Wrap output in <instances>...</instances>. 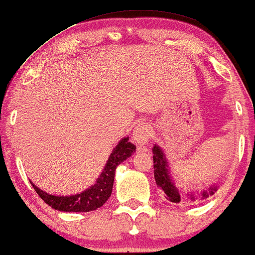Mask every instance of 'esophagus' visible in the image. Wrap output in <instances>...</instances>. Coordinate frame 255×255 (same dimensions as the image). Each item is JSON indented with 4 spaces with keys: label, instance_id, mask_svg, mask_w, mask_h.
Returning a JSON list of instances; mask_svg holds the SVG:
<instances>
[{
    "label": "esophagus",
    "instance_id": "esophagus-1",
    "mask_svg": "<svg viewBox=\"0 0 255 255\" xmlns=\"http://www.w3.org/2000/svg\"><path fill=\"white\" fill-rule=\"evenodd\" d=\"M150 136H151V130L147 125L140 124V125H137L136 128L134 129L133 138H134L135 143L140 144V146L141 144L148 143Z\"/></svg>",
    "mask_w": 255,
    "mask_h": 255
}]
</instances>
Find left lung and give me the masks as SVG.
<instances>
[{
  "instance_id": "left-lung-1",
  "label": "left lung",
  "mask_w": 255,
  "mask_h": 255,
  "mask_svg": "<svg viewBox=\"0 0 255 255\" xmlns=\"http://www.w3.org/2000/svg\"><path fill=\"white\" fill-rule=\"evenodd\" d=\"M153 161H154V178H155L156 186L165 194V198L174 204H180L185 201V195L183 193H180L176 186L174 185L173 180L169 176V169L167 165V160L162 149L159 146L153 147ZM214 192H217V187L211 186L207 191L202 192L201 199L208 198L209 195H213ZM192 200H195L196 196L191 194Z\"/></svg>"
}]
</instances>
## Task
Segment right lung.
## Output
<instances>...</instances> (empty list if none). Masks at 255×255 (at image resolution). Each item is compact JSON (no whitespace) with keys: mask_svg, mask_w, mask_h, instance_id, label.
Returning <instances> with one entry per match:
<instances>
[{"mask_svg":"<svg viewBox=\"0 0 255 255\" xmlns=\"http://www.w3.org/2000/svg\"><path fill=\"white\" fill-rule=\"evenodd\" d=\"M136 147L128 141V137L122 138L117 147L112 151L111 156L106 163L104 172L101 173L100 178L96 180V183L90 188L86 189L80 194L70 196H56L48 194V193L41 191L31 182V186L35 192L40 195L48 206L51 208L57 209L61 212H90L95 211L104 206V204L109 199L112 194L113 183H114L115 169L128 159L131 154H134Z\"/></svg>","mask_w":255,"mask_h":255,"instance_id":"right-lung-1","label":"right lung"}]
</instances>
